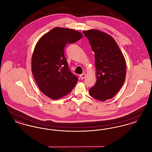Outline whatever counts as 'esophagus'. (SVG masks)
Wrapping results in <instances>:
<instances>
[{"label": "esophagus", "mask_w": 152, "mask_h": 152, "mask_svg": "<svg viewBox=\"0 0 152 152\" xmlns=\"http://www.w3.org/2000/svg\"><path fill=\"white\" fill-rule=\"evenodd\" d=\"M86 76V75L85 73H82L81 75H80V77L81 78V79H84Z\"/></svg>", "instance_id": "esophagus-1"}]
</instances>
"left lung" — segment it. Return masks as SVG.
Returning a JSON list of instances; mask_svg holds the SVG:
<instances>
[{"instance_id": "left-lung-1", "label": "left lung", "mask_w": 152, "mask_h": 152, "mask_svg": "<svg viewBox=\"0 0 152 152\" xmlns=\"http://www.w3.org/2000/svg\"><path fill=\"white\" fill-rule=\"evenodd\" d=\"M94 52L97 81L89 91L96 100L105 101L113 98L125 80L126 64L114 39L97 29L83 31Z\"/></svg>"}]
</instances>
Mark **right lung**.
<instances>
[{"mask_svg": "<svg viewBox=\"0 0 152 152\" xmlns=\"http://www.w3.org/2000/svg\"><path fill=\"white\" fill-rule=\"evenodd\" d=\"M82 37L77 31L56 27L44 34L35 45L32 72L42 92L52 100L69 94L78 81L68 68L64 49L66 44L75 43Z\"/></svg>", "mask_w": 152, "mask_h": 152, "instance_id": "add662e5", "label": "right lung"}]
</instances>
